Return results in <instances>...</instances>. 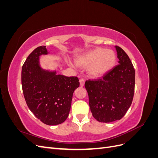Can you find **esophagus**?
Returning a JSON list of instances; mask_svg holds the SVG:
<instances>
[{"label": "esophagus", "mask_w": 158, "mask_h": 158, "mask_svg": "<svg viewBox=\"0 0 158 158\" xmlns=\"http://www.w3.org/2000/svg\"><path fill=\"white\" fill-rule=\"evenodd\" d=\"M79 82H80V86H82V87L84 86V83H85L84 79V78H80V80H79Z\"/></svg>", "instance_id": "1"}]
</instances>
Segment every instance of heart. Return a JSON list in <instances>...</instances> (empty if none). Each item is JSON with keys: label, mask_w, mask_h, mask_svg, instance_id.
I'll use <instances>...</instances> for the list:
<instances>
[{"label": "heart", "mask_w": 158, "mask_h": 158, "mask_svg": "<svg viewBox=\"0 0 158 158\" xmlns=\"http://www.w3.org/2000/svg\"><path fill=\"white\" fill-rule=\"evenodd\" d=\"M74 62L80 67L88 68L90 76L99 78L113 68L116 62V55L111 50L95 48L76 56Z\"/></svg>", "instance_id": "b5f03b06"}]
</instances>
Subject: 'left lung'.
<instances>
[{"label":"left lung","mask_w":158,"mask_h":158,"mask_svg":"<svg viewBox=\"0 0 158 158\" xmlns=\"http://www.w3.org/2000/svg\"><path fill=\"white\" fill-rule=\"evenodd\" d=\"M115 49L118 64L102 78L85 82L91 112L101 123L122 118L131 106L135 92V70L131 59L120 47Z\"/></svg>","instance_id":"left-lung-1"}]
</instances>
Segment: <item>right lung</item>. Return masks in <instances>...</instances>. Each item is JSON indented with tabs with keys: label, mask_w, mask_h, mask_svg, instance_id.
<instances>
[{
	"label": "right lung",
	"mask_w": 158,
	"mask_h": 158,
	"mask_svg": "<svg viewBox=\"0 0 158 158\" xmlns=\"http://www.w3.org/2000/svg\"><path fill=\"white\" fill-rule=\"evenodd\" d=\"M45 46H40L27 56L22 69V85L28 107L47 125L63 123L69 117L74 90L79 87L76 76L56 74L43 69L40 56L47 55Z\"/></svg>",
	"instance_id": "add662e5"
}]
</instances>
